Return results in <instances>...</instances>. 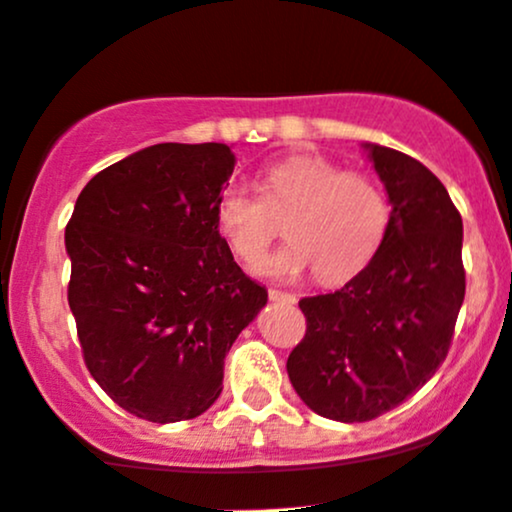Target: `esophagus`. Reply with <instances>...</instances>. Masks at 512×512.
I'll list each match as a JSON object with an SVG mask.
<instances>
[{"instance_id":"1","label":"esophagus","mask_w":512,"mask_h":512,"mask_svg":"<svg viewBox=\"0 0 512 512\" xmlns=\"http://www.w3.org/2000/svg\"><path fill=\"white\" fill-rule=\"evenodd\" d=\"M269 301H277V303H296V296L289 294V291L269 289Z\"/></svg>"}]
</instances>
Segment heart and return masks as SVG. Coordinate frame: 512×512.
<instances>
[{
  "instance_id": "heart-1",
  "label": "heart",
  "mask_w": 512,
  "mask_h": 512,
  "mask_svg": "<svg viewBox=\"0 0 512 512\" xmlns=\"http://www.w3.org/2000/svg\"><path fill=\"white\" fill-rule=\"evenodd\" d=\"M260 196L226 187L216 199V228L235 257L257 265L286 218L289 243L260 265L274 279H296L316 269L325 284L355 277L372 262L386 228L389 201L369 174L342 170L320 155H294L260 174Z\"/></svg>"
}]
</instances>
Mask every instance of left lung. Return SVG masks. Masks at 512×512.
I'll use <instances>...</instances> for the list:
<instances>
[{
  "instance_id": "8db88e82",
  "label": "left lung",
  "mask_w": 512,
  "mask_h": 512,
  "mask_svg": "<svg viewBox=\"0 0 512 512\" xmlns=\"http://www.w3.org/2000/svg\"><path fill=\"white\" fill-rule=\"evenodd\" d=\"M364 148L391 201L384 243L340 291L299 301L306 335L286 359L301 401L340 423L379 418L437 372L466 291L445 184L411 155Z\"/></svg>"
}]
</instances>
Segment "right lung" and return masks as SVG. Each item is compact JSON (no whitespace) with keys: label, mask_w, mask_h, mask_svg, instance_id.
<instances>
[{"label":"right lung","mask_w":512,"mask_h":512,"mask_svg":"<svg viewBox=\"0 0 512 512\" xmlns=\"http://www.w3.org/2000/svg\"><path fill=\"white\" fill-rule=\"evenodd\" d=\"M233 167L223 143L150 145L94 174L65 228L84 364L150 423L209 411L226 352L267 303L213 216Z\"/></svg>","instance_id":"obj_1"}]
</instances>
